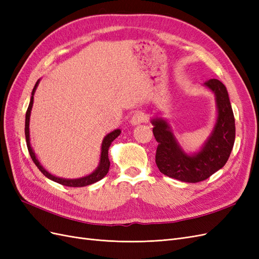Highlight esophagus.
<instances>
[{
    "instance_id": "esophagus-1",
    "label": "esophagus",
    "mask_w": 259,
    "mask_h": 259,
    "mask_svg": "<svg viewBox=\"0 0 259 259\" xmlns=\"http://www.w3.org/2000/svg\"><path fill=\"white\" fill-rule=\"evenodd\" d=\"M146 121H147V115L142 111H138L135 114H133L130 122L132 125H138V124H142Z\"/></svg>"
}]
</instances>
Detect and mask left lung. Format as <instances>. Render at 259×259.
I'll return each mask as SVG.
<instances>
[{
  "instance_id": "obj_1",
  "label": "left lung",
  "mask_w": 259,
  "mask_h": 259,
  "mask_svg": "<svg viewBox=\"0 0 259 259\" xmlns=\"http://www.w3.org/2000/svg\"><path fill=\"white\" fill-rule=\"evenodd\" d=\"M204 85L215 94L217 120L199 152L187 154L165 120L162 117L151 120L158 142L156 166L162 174L180 182L199 183L221 169L229 159L236 138V124L226 86L217 79H210Z\"/></svg>"
}]
</instances>
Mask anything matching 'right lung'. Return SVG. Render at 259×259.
<instances>
[{"label":"right lung","instance_id":"right-lung-1","mask_svg":"<svg viewBox=\"0 0 259 259\" xmlns=\"http://www.w3.org/2000/svg\"><path fill=\"white\" fill-rule=\"evenodd\" d=\"M38 82L40 80H37V82L35 83L32 94H31V99H30V104L28 107V110L26 112V124H25V135H26V142H27V147H28V151L30 153L31 159L34 162L35 165L37 166V168L42 171V174L48 177L49 179L53 180L55 183H58L60 185H64L67 187H85V186H89L92 185L94 183H97L98 180L103 179L107 173L109 171V167H110V161H109L108 158V150H109V147H110L111 143L113 140L121 134V131L120 130H114L113 132L109 133V134L104 138L103 140V144H101V153H100V161L97 168L93 171L92 174L82 177V178H76V179H66V178H60V177H56L52 175L51 173H49L48 170H46L41 164L38 162V160L36 159L35 153L33 151L32 147H31L30 144V132H29V122H30V114H31V110H32V106H33V95L35 93V90L38 85Z\"/></svg>","mask_w":259,"mask_h":259}]
</instances>
